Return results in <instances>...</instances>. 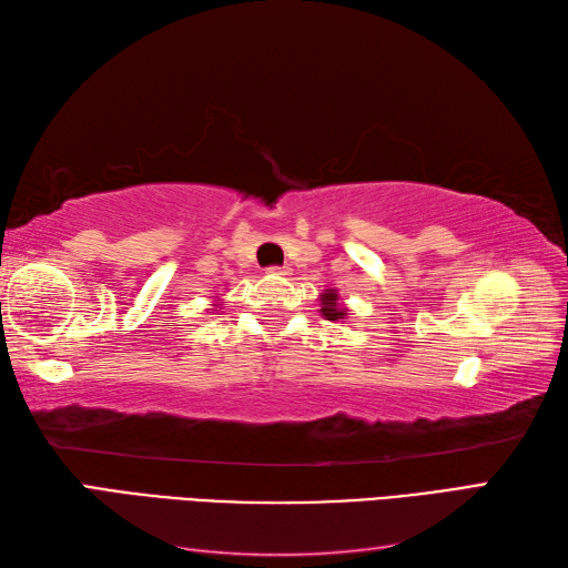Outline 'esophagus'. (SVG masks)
<instances>
[{
    "label": "esophagus",
    "mask_w": 568,
    "mask_h": 568,
    "mask_svg": "<svg viewBox=\"0 0 568 568\" xmlns=\"http://www.w3.org/2000/svg\"><path fill=\"white\" fill-rule=\"evenodd\" d=\"M271 275H287L291 271H287V265H273V268H268Z\"/></svg>",
    "instance_id": "34e87169"
}]
</instances>
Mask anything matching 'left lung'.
I'll return each mask as SVG.
<instances>
[{
  "mask_svg": "<svg viewBox=\"0 0 568 568\" xmlns=\"http://www.w3.org/2000/svg\"><path fill=\"white\" fill-rule=\"evenodd\" d=\"M320 303H322V317L329 320V322H344L346 320V307L339 303V293L336 291H324L320 295Z\"/></svg>",
  "mask_w": 568,
  "mask_h": 568,
  "instance_id": "obj_1",
  "label": "left lung"
}]
</instances>
